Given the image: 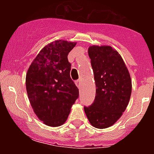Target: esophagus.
Listing matches in <instances>:
<instances>
[{"instance_id":"obj_1","label":"esophagus","mask_w":154,"mask_h":154,"mask_svg":"<svg viewBox=\"0 0 154 154\" xmlns=\"http://www.w3.org/2000/svg\"><path fill=\"white\" fill-rule=\"evenodd\" d=\"M75 84H76V85L78 86L79 89H81L82 86V79H79V80H77V81H76V83Z\"/></svg>"}]
</instances>
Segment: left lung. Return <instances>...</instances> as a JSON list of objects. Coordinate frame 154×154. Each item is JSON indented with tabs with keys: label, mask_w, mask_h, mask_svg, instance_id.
<instances>
[{
	"label": "left lung",
	"mask_w": 154,
	"mask_h": 154,
	"mask_svg": "<svg viewBox=\"0 0 154 154\" xmlns=\"http://www.w3.org/2000/svg\"><path fill=\"white\" fill-rule=\"evenodd\" d=\"M96 82L95 101L84 107L92 126H112L126 110L132 92V81L126 64L116 50L108 45L88 49Z\"/></svg>",
	"instance_id": "1"
}]
</instances>
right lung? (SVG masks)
<instances>
[{
	"mask_svg": "<svg viewBox=\"0 0 154 154\" xmlns=\"http://www.w3.org/2000/svg\"><path fill=\"white\" fill-rule=\"evenodd\" d=\"M76 42L57 40L45 46L26 74V90L33 111L47 126L65 123L79 89L70 77L68 55Z\"/></svg>",
	"mask_w": 154,
	"mask_h": 154,
	"instance_id": "obj_1",
	"label": "right lung"
}]
</instances>
